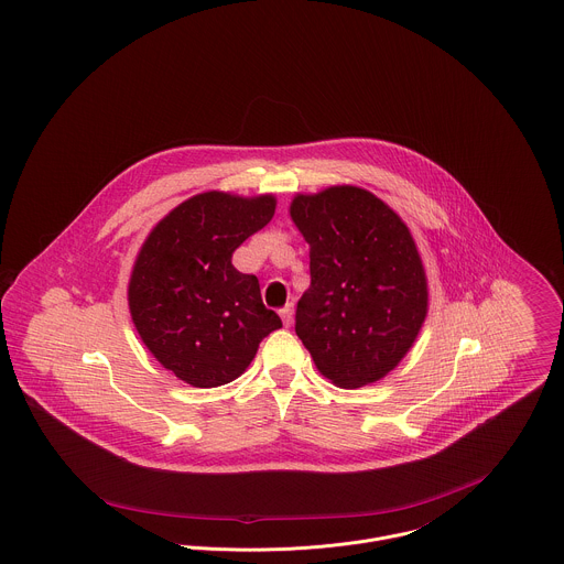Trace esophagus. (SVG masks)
<instances>
[{
  "mask_svg": "<svg viewBox=\"0 0 564 564\" xmlns=\"http://www.w3.org/2000/svg\"><path fill=\"white\" fill-rule=\"evenodd\" d=\"M279 314H281V318H283V325H285V327H292V321H294V305L288 303Z\"/></svg>",
  "mask_w": 564,
  "mask_h": 564,
  "instance_id": "obj_1",
  "label": "esophagus"
}]
</instances>
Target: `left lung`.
Wrapping results in <instances>:
<instances>
[{
	"label": "left lung",
	"instance_id": "left-lung-1",
	"mask_svg": "<svg viewBox=\"0 0 564 564\" xmlns=\"http://www.w3.org/2000/svg\"><path fill=\"white\" fill-rule=\"evenodd\" d=\"M290 215L310 243L312 276L296 305V336L343 389L384 378L415 343L429 305L406 224L356 186L296 195Z\"/></svg>",
	"mask_w": 564,
	"mask_h": 564
}]
</instances>
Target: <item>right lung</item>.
<instances>
[{"instance_id":"add662e5","label":"right lung","mask_w":564,"mask_h":564,"mask_svg":"<svg viewBox=\"0 0 564 564\" xmlns=\"http://www.w3.org/2000/svg\"><path fill=\"white\" fill-rule=\"evenodd\" d=\"M272 215V195L210 191L182 202L147 237L129 310L142 343L180 380L199 389L232 382L283 327L263 305L259 279L232 265V252Z\"/></svg>"}]
</instances>
